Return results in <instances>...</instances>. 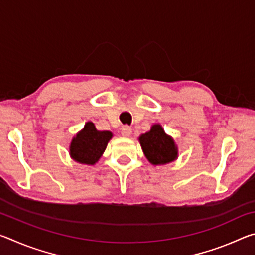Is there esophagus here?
<instances>
[{
	"mask_svg": "<svg viewBox=\"0 0 255 255\" xmlns=\"http://www.w3.org/2000/svg\"><path fill=\"white\" fill-rule=\"evenodd\" d=\"M131 132H132V129L129 126H124L122 128V135L124 137H129L131 135Z\"/></svg>",
	"mask_w": 255,
	"mask_h": 255,
	"instance_id": "1",
	"label": "esophagus"
}]
</instances>
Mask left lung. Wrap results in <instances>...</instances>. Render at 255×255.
Returning <instances> with one entry per match:
<instances>
[{
	"label": "left lung",
	"instance_id": "1",
	"mask_svg": "<svg viewBox=\"0 0 255 255\" xmlns=\"http://www.w3.org/2000/svg\"><path fill=\"white\" fill-rule=\"evenodd\" d=\"M139 141L145 156L154 165L170 163L178 156L174 140L166 135L159 125H154L148 132L143 133Z\"/></svg>",
	"mask_w": 255,
	"mask_h": 255
}]
</instances>
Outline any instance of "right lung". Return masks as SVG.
Returning a JSON list of instances; mask_svg holds the SVG:
<instances>
[{
    "instance_id": "1",
    "label": "right lung",
    "mask_w": 255,
    "mask_h": 255,
    "mask_svg": "<svg viewBox=\"0 0 255 255\" xmlns=\"http://www.w3.org/2000/svg\"><path fill=\"white\" fill-rule=\"evenodd\" d=\"M111 137L110 131H99L93 123H86L83 130L73 138L70 146L72 158L82 164L93 165L105 152Z\"/></svg>"
}]
</instances>
